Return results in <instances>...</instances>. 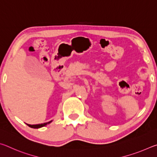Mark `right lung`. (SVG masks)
I'll list each match as a JSON object with an SVG mask.
<instances>
[{
    "instance_id": "obj_1",
    "label": "right lung",
    "mask_w": 157,
    "mask_h": 157,
    "mask_svg": "<svg viewBox=\"0 0 157 157\" xmlns=\"http://www.w3.org/2000/svg\"><path fill=\"white\" fill-rule=\"evenodd\" d=\"M50 122L51 121L48 122V123H41V124H27L30 127H32V128H36L37 129V128H40V127L46 125L48 123H50Z\"/></svg>"
}]
</instances>
